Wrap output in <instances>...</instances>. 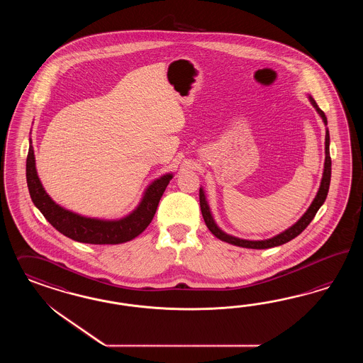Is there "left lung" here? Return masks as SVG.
<instances>
[{
  "label": "left lung",
  "instance_id": "obj_1",
  "mask_svg": "<svg viewBox=\"0 0 363 363\" xmlns=\"http://www.w3.org/2000/svg\"><path fill=\"white\" fill-rule=\"evenodd\" d=\"M310 101H311V104H313V106L315 108V110L318 111L319 116L322 117L323 122L328 125V118H326L325 113L319 109L317 102L314 101L313 97H310ZM329 145V130H326V138H325V153H326V158H325V170H323V177H322V181H320V186H319L317 197L314 198L313 203L310 205L308 211L302 216V218L298 220L296 225H293L290 229H287V230L284 231V233L275 235V237L270 238V240H264V241H246V240H240V238L231 237L229 234H226V233H223V231L220 230V228L216 225V222H214L211 214H210L209 205H208V202H206L203 190L199 189V205H201L202 217H203V220H205V223H206L208 229H209L217 238H220V241L228 242V243L235 245V246H241V247H247V249H269V247L279 246V245H284L286 242L294 240L297 235H299L302 231L308 228V223L315 217V214H317L319 208L323 205L325 199L328 197L330 187V178H331V158H330Z\"/></svg>",
  "mask_w": 363,
  "mask_h": 363
}]
</instances>
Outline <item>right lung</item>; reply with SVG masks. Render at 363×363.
Segmentation results:
<instances>
[{
  "label": "right lung",
  "mask_w": 363,
  "mask_h": 363,
  "mask_svg": "<svg viewBox=\"0 0 363 363\" xmlns=\"http://www.w3.org/2000/svg\"><path fill=\"white\" fill-rule=\"evenodd\" d=\"M172 174L158 178L146 189L141 203L128 217L118 220H101L81 217L61 208L48 196L35 172L33 146H29L26 158V182L37 209L55 230L74 241L93 245H117L132 241L140 235L153 220L158 202L162 197Z\"/></svg>",
  "instance_id": "add662e5"
}]
</instances>
